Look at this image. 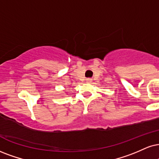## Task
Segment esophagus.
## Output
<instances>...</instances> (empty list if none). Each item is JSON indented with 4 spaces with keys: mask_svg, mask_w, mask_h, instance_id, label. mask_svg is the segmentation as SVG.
<instances>
[{
    "mask_svg": "<svg viewBox=\"0 0 159 159\" xmlns=\"http://www.w3.org/2000/svg\"><path fill=\"white\" fill-rule=\"evenodd\" d=\"M86 82H87V83H91L92 82V80L90 79V78H88V79H86Z\"/></svg>",
    "mask_w": 159,
    "mask_h": 159,
    "instance_id": "esophagus-1",
    "label": "esophagus"
}]
</instances>
